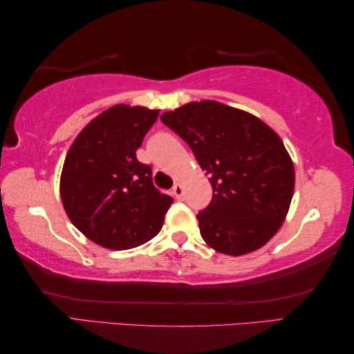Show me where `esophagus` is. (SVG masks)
<instances>
[{
	"instance_id": "obj_1",
	"label": "esophagus",
	"mask_w": 354,
	"mask_h": 354,
	"mask_svg": "<svg viewBox=\"0 0 354 354\" xmlns=\"http://www.w3.org/2000/svg\"><path fill=\"white\" fill-rule=\"evenodd\" d=\"M172 194L176 196V199H178V201H183V187L182 185H174V188H172Z\"/></svg>"
}]
</instances>
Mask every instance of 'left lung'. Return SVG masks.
Returning a JSON list of instances; mask_svg holds the SVG:
<instances>
[{"mask_svg": "<svg viewBox=\"0 0 354 354\" xmlns=\"http://www.w3.org/2000/svg\"><path fill=\"white\" fill-rule=\"evenodd\" d=\"M210 176L213 198L198 213L202 239L243 256L262 248L286 219L295 169L281 138L256 115L219 102H193L161 114Z\"/></svg>", "mask_w": 354, "mask_h": 354, "instance_id": "obj_1", "label": "left lung"}]
</instances>
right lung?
<instances>
[{
    "label": "right lung",
    "mask_w": 354,
    "mask_h": 354,
    "mask_svg": "<svg viewBox=\"0 0 354 354\" xmlns=\"http://www.w3.org/2000/svg\"><path fill=\"white\" fill-rule=\"evenodd\" d=\"M158 109L115 105L81 130L66 156L61 199L75 227L97 245L130 249L158 234L172 198L155 188L136 150Z\"/></svg>",
    "instance_id": "obj_1"
}]
</instances>
